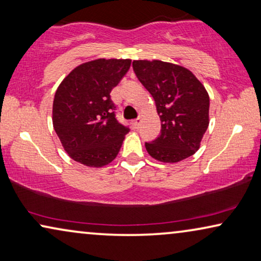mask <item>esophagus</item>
<instances>
[{
    "mask_svg": "<svg viewBox=\"0 0 261 261\" xmlns=\"http://www.w3.org/2000/svg\"><path fill=\"white\" fill-rule=\"evenodd\" d=\"M141 124H142V118H139V117H138V118H136L134 122H132V125H134L135 129H138V127L141 126Z\"/></svg>",
    "mask_w": 261,
    "mask_h": 261,
    "instance_id": "1",
    "label": "esophagus"
}]
</instances>
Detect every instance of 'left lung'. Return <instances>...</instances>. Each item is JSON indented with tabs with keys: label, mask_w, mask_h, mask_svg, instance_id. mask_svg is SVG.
Here are the masks:
<instances>
[{
	"label": "left lung",
	"mask_w": 261,
	"mask_h": 261,
	"mask_svg": "<svg viewBox=\"0 0 261 261\" xmlns=\"http://www.w3.org/2000/svg\"><path fill=\"white\" fill-rule=\"evenodd\" d=\"M142 85L155 99L161 135L146 151L164 163L188 159L200 148L209 124V95L189 69L161 60H134Z\"/></svg>",
	"instance_id": "8db88e82"
}]
</instances>
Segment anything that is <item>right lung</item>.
Here are the masks:
<instances>
[{
	"instance_id": "1",
	"label": "right lung",
	"mask_w": 261,
	"mask_h": 261,
	"mask_svg": "<svg viewBox=\"0 0 261 261\" xmlns=\"http://www.w3.org/2000/svg\"><path fill=\"white\" fill-rule=\"evenodd\" d=\"M130 65V59H97L79 65L59 85L53 126L72 160L100 168L118 155L129 127L117 120L110 93Z\"/></svg>"
}]
</instances>
